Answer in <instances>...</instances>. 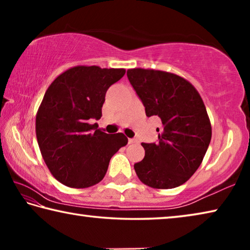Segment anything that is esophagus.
Wrapping results in <instances>:
<instances>
[{"instance_id": "34e87169", "label": "esophagus", "mask_w": 250, "mask_h": 250, "mask_svg": "<svg viewBox=\"0 0 250 250\" xmlns=\"http://www.w3.org/2000/svg\"><path fill=\"white\" fill-rule=\"evenodd\" d=\"M128 142H129V143H137L138 140H137V139H129Z\"/></svg>"}]
</instances>
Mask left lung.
<instances>
[{"instance_id":"1","label":"left lung","mask_w":250,"mask_h":250,"mask_svg":"<svg viewBox=\"0 0 250 250\" xmlns=\"http://www.w3.org/2000/svg\"><path fill=\"white\" fill-rule=\"evenodd\" d=\"M126 76L146 108L159 117L155 143H141L146 155L134 164L142 183L154 188H174L201 166L211 139L205 104L192 83L167 71L133 68Z\"/></svg>"}]
</instances>
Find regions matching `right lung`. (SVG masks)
Returning a JSON list of instances; mask_svg holds the SVG:
<instances>
[{"mask_svg":"<svg viewBox=\"0 0 250 250\" xmlns=\"http://www.w3.org/2000/svg\"><path fill=\"white\" fill-rule=\"evenodd\" d=\"M125 70L76 66L50 83L36 115V138L42 156L55 179L68 188H86L104 179L110 159L126 146L124 133L108 134L98 120L109 87Z\"/></svg>","mask_w":250,"mask_h":250,"instance_id":"1","label":"right lung"}]
</instances>
